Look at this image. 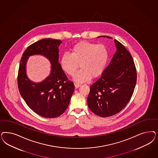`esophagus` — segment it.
I'll list each match as a JSON object with an SVG mask.
<instances>
[{
    "instance_id": "esophagus-1",
    "label": "esophagus",
    "mask_w": 158,
    "mask_h": 158,
    "mask_svg": "<svg viewBox=\"0 0 158 158\" xmlns=\"http://www.w3.org/2000/svg\"><path fill=\"white\" fill-rule=\"evenodd\" d=\"M74 86L76 88H78V87L81 86V84H77V83H74Z\"/></svg>"
}]
</instances>
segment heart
Masks as SVG:
<instances>
[{"mask_svg": "<svg viewBox=\"0 0 158 158\" xmlns=\"http://www.w3.org/2000/svg\"><path fill=\"white\" fill-rule=\"evenodd\" d=\"M109 59L106 47L88 41H81L71 47L70 53H64L60 59L61 69L69 76H73L80 63L81 70L74 76L78 82L97 77L104 71Z\"/></svg>", "mask_w": 158, "mask_h": 158, "instance_id": "1", "label": "heart"}]
</instances>
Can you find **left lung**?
<instances>
[{"instance_id":"left-lung-1","label":"left lung","mask_w":158,"mask_h":158,"mask_svg":"<svg viewBox=\"0 0 158 158\" xmlns=\"http://www.w3.org/2000/svg\"><path fill=\"white\" fill-rule=\"evenodd\" d=\"M114 43L117 51L101 77L91 85L87 98L90 110L102 117L114 115L126 107L137 82L132 56L120 42L114 40Z\"/></svg>"}]
</instances>
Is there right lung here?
Returning <instances> with one entry per match:
<instances>
[{"label": "right lung", "instance_id": "right-lung-1", "mask_svg": "<svg viewBox=\"0 0 158 158\" xmlns=\"http://www.w3.org/2000/svg\"><path fill=\"white\" fill-rule=\"evenodd\" d=\"M60 40L42 39L27 47L21 59L17 82L21 95L31 110L42 117L55 118L62 114L69 106L74 85L69 81L59 63ZM35 54L46 56L51 64L50 76L44 81L34 83L27 78L26 64Z\"/></svg>", "mask_w": 158, "mask_h": 158}]
</instances>
